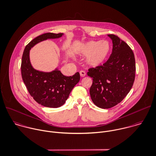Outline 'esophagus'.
<instances>
[{
	"label": "esophagus",
	"mask_w": 156,
	"mask_h": 156,
	"mask_svg": "<svg viewBox=\"0 0 156 156\" xmlns=\"http://www.w3.org/2000/svg\"><path fill=\"white\" fill-rule=\"evenodd\" d=\"M80 76H81V77H84V76H85L86 75V72L84 71V70H81V71L80 72Z\"/></svg>",
	"instance_id": "1"
}]
</instances>
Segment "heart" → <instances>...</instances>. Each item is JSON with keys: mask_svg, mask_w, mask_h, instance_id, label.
I'll return each mask as SVG.
<instances>
[{"mask_svg": "<svg viewBox=\"0 0 156 156\" xmlns=\"http://www.w3.org/2000/svg\"><path fill=\"white\" fill-rule=\"evenodd\" d=\"M111 50L110 43L107 41H92L84 44L80 53L86 56L87 64L93 67L101 64L106 59Z\"/></svg>", "mask_w": 156, "mask_h": 156, "instance_id": "heart-1", "label": "heart"}]
</instances>
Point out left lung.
I'll list each match as a JSON object with an SVG mask.
<instances>
[{
    "label": "left lung",
    "mask_w": 156,
    "mask_h": 156,
    "mask_svg": "<svg viewBox=\"0 0 156 156\" xmlns=\"http://www.w3.org/2000/svg\"><path fill=\"white\" fill-rule=\"evenodd\" d=\"M112 41V52L106 62L89 69L92 78L90 95L93 103L102 109H109L120 103L132 88L136 72L133 50L114 34L108 35Z\"/></svg>",
    "instance_id": "1"
}]
</instances>
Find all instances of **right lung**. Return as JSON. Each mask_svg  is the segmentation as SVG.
Wrapping results in <instances>:
<instances>
[{
    "label": "right lung",
    "instance_id": "add662e5",
    "mask_svg": "<svg viewBox=\"0 0 156 156\" xmlns=\"http://www.w3.org/2000/svg\"><path fill=\"white\" fill-rule=\"evenodd\" d=\"M62 35L63 33H47L35 37L26 45L22 58V78L29 94L37 103L48 108H59L65 103L80 80V73L66 76L58 69L51 72L36 70L30 61V50L38 42L47 39L59 38Z\"/></svg>",
    "mask_w": 156,
    "mask_h": 156
}]
</instances>
